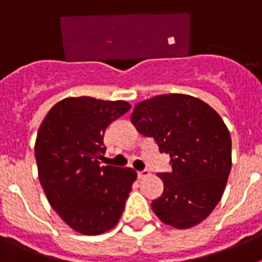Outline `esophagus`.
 I'll return each mask as SVG.
<instances>
[{"instance_id": "1", "label": "esophagus", "mask_w": 262, "mask_h": 262, "mask_svg": "<svg viewBox=\"0 0 262 262\" xmlns=\"http://www.w3.org/2000/svg\"><path fill=\"white\" fill-rule=\"evenodd\" d=\"M147 176H149V170H148V169H144V170L138 172V178H144L147 177Z\"/></svg>"}]
</instances>
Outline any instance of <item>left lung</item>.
<instances>
[{"instance_id":"1","label":"left lung","mask_w":262,"mask_h":262,"mask_svg":"<svg viewBox=\"0 0 262 262\" xmlns=\"http://www.w3.org/2000/svg\"><path fill=\"white\" fill-rule=\"evenodd\" d=\"M131 122L170 156L152 202L160 221L180 230L205 221L221 201L232 166L230 131L216 111L186 94H161L135 105Z\"/></svg>"}]
</instances>
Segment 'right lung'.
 Masks as SVG:
<instances>
[{"mask_svg": "<svg viewBox=\"0 0 262 262\" xmlns=\"http://www.w3.org/2000/svg\"><path fill=\"white\" fill-rule=\"evenodd\" d=\"M129 108L126 101L69 97L53 106L39 127V181L51 207L82 235H99L118 223L136 180L134 169L99 161L106 128Z\"/></svg>", "mask_w": 262, "mask_h": 262, "instance_id": "right-lung-1", "label": "right lung"}]
</instances>
